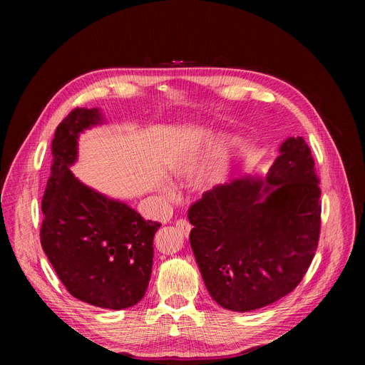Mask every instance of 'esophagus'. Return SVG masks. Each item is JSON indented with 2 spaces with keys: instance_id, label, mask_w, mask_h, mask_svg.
Here are the masks:
<instances>
[{
  "instance_id": "1",
  "label": "esophagus",
  "mask_w": 365,
  "mask_h": 365,
  "mask_svg": "<svg viewBox=\"0 0 365 365\" xmlns=\"http://www.w3.org/2000/svg\"><path fill=\"white\" fill-rule=\"evenodd\" d=\"M176 228H178L182 235H189L190 233V230H192V225H190V222L187 219H180V220H176Z\"/></svg>"
}]
</instances>
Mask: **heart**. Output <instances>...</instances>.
Wrapping results in <instances>:
<instances>
[{
  "label": "heart",
  "instance_id": "obj_1",
  "mask_svg": "<svg viewBox=\"0 0 365 365\" xmlns=\"http://www.w3.org/2000/svg\"><path fill=\"white\" fill-rule=\"evenodd\" d=\"M185 161H187V158H185V160H184V161H182V163H185Z\"/></svg>",
  "mask_w": 365,
  "mask_h": 365
}]
</instances>
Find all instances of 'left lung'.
Listing matches in <instances>:
<instances>
[{
	"label": "left lung",
	"instance_id": "8db88e82",
	"mask_svg": "<svg viewBox=\"0 0 365 365\" xmlns=\"http://www.w3.org/2000/svg\"><path fill=\"white\" fill-rule=\"evenodd\" d=\"M267 182L245 176L213 187L187 213L207 291L235 312L264 307L294 291L318 247L322 190L303 137L283 143Z\"/></svg>",
	"mask_w": 365,
	"mask_h": 365
}]
</instances>
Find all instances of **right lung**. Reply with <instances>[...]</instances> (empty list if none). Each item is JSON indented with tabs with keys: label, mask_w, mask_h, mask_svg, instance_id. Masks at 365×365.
<instances>
[{
	"label": "right lung",
	"mask_w": 365,
	"mask_h": 365,
	"mask_svg": "<svg viewBox=\"0 0 365 365\" xmlns=\"http://www.w3.org/2000/svg\"><path fill=\"white\" fill-rule=\"evenodd\" d=\"M101 121L98 109L74 108L51 141V172L42 197L41 245L59 280L77 300L126 309L146 294L158 222L83 185L68 169L77 137Z\"/></svg>",
	"instance_id": "right-lung-1"
}]
</instances>
